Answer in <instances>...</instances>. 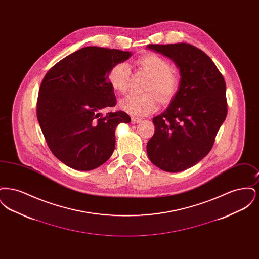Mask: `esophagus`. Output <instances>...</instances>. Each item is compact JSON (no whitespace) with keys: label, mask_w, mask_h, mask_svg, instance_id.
Instances as JSON below:
<instances>
[{"label":"esophagus","mask_w":259,"mask_h":259,"mask_svg":"<svg viewBox=\"0 0 259 259\" xmlns=\"http://www.w3.org/2000/svg\"><path fill=\"white\" fill-rule=\"evenodd\" d=\"M131 122L133 124L140 123V122H142V119H141V118H138V117H132Z\"/></svg>","instance_id":"esophagus-1"}]
</instances>
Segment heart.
Instances as JSON below:
<instances>
[{
  "label": "heart",
  "instance_id": "obj_1",
  "mask_svg": "<svg viewBox=\"0 0 259 259\" xmlns=\"http://www.w3.org/2000/svg\"><path fill=\"white\" fill-rule=\"evenodd\" d=\"M136 64L149 75L144 89L148 93L122 99L119 102V108L133 116H144L156 111L160 100L163 103H167L176 96L181 84V77L176 71L170 69V62L156 53L143 55ZM129 77V68L126 63L122 62L113 65L108 74L111 88L119 94L127 92Z\"/></svg>",
  "mask_w": 259,
  "mask_h": 259
}]
</instances>
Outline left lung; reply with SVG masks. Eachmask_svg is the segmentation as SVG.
Listing matches in <instances>:
<instances>
[{
    "mask_svg": "<svg viewBox=\"0 0 259 259\" xmlns=\"http://www.w3.org/2000/svg\"><path fill=\"white\" fill-rule=\"evenodd\" d=\"M170 57L180 69L181 84L168 109L155 116V132L148 141V158L166 172L186 170L212 148L227 115L224 78L209 56L180 42L148 45Z\"/></svg>",
    "mask_w": 259,
    "mask_h": 259,
    "instance_id": "1",
    "label": "left lung"
}]
</instances>
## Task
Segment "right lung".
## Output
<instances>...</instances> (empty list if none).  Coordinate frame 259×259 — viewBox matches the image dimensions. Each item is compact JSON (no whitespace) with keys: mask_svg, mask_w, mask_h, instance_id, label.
Here are the masks:
<instances>
[{"mask_svg":"<svg viewBox=\"0 0 259 259\" xmlns=\"http://www.w3.org/2000/svg\"><path fill=\"white\" fill-rule=\"evenodd\" d=\"M128 51L87 47L56 63L38 90L37 121L56 158L78 171L108 160L115 148V129L131 117L122 111L101 115L116 99L108 80L111 67L127 60Z\"/></svg>","mask_w":259,"mask_h":259,"instance_id":"right-lung-1","label":"right lung"}]
</instances>
